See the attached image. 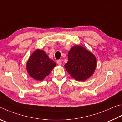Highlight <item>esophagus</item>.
<instances>
[{"label": "esophagus", "mask_w": 122, "mask_h": 122, "mask_svg": "<svg viewBox=\"0 0 122 122\" xmlns=\"http://www.w3.org/2000/svg\"><path fill=\"white\" fill-rule=\"evenodd\" d=\"M57 64L58 65H61V60H58V61H57Z\"/></svg>", "instance_id": "1"}]
</instances>
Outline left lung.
<instances>
[{"label":"left lung","instance_id":"1","mask_svg":"<svg viewBox=\"0 0 122 122\" xmlns=\"http://www.w3.org/2000/svg\"><path fill=\"white\" fill-rule=\"evenodd\" d=\"M68 61L64 66L72 78L78 81L88 79L97 67L94 55L80 45L72 47L67 55Z\"/></svg>","mask_w":122,"mask_h":122}]
</instances>
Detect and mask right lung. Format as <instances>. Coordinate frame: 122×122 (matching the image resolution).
<instances>
[{"instance_id":"obj_1","label":"right lung","mask_w":122,"mask_h":122,"mask_svg":"<svg viewBox=\"0 0 122 122\" xmlns=\"http://www.w3.org/2000/svg\"><path fill=\"white\" fill-rule=\"evenodd\" d=\"M56 66V64L49 58L44 50L37 49L28 59L26 70L29 75L34 80L42 81Z\"/></svg>"}]
</instances>
